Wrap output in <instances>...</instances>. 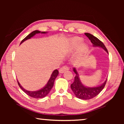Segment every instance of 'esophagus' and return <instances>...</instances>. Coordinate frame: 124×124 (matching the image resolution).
<instances>
[{
  "instance_id": "1",
  "label": "esophagus",
  "mask_w": 124,
  "mask_h": 124,
  "mask_svg": "<svg viewBox=\"0 0 124 124\" xmlns=\"http://www.w3.org/2000/svg\"><path fill=\"white\" fill-rule=\"evenodd\" d=\"M69 70V68L67 66H63L62 68H61L59 70V73H63L66 72L67 70Z\"/></svg>"
}]
</instances>
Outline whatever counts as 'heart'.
<instances>
[{"mask_svg": "<svg viewBox=\"0 0 124 124\" xmlns=\"http://www.w3.org/2000/svg\"><path fill=\"white\" fill-rule=\"evenodd\" d=\"M83 39L80 37H75L73 38L70 42L69 50L73 51L79 47L80 53L84 54L89 49V46L86 44L82 43Z\"/></svg>", "mask_w": 124, "mask_h": 124, "instance_id": "b5f03b06", "label": "heart"}]
</instances>
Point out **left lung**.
I'll use <instances>...</instances> for the list:
<instances>
[{"mask_svg": "<svg viewBox=\"0 0 124 124\" xmlns=\"http://www.w3.org/2000/svg\"><path fill=\"white\" fill-rule=\"evenodd\" d=\"M85 34L91 40L93 47H99L102 48L106 51L107 53L108 54V50L106 49L104 44L101 41H100L97 38L88 33H85ZM73 70L76 75L74 78V82L70 85V87L73 93L77 98L84 100L91 99L97 96L103 89L106 84L107 78L101 85L94 87H88L87 86H85L81 83L76 68L74 67L73 68Z\"/></svg>", "mask_w": 124, "mask_h": 124, "instance_id": "left-lung-1", "label": "left lung"}]
</instances>
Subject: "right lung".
<instances>
[{"label":"right lung","mask_w":124,"mask_h":124,"mask_svg":"<svg viewBox=\"0 0 124 124\" xmlns=\"http://www.w3.org/2000/svg\"><path fill=\"white\" fill-rule=\"evenodd\" d=\"M46 33L47 32H40V31H38V30L33 31V32H32V33L27 35V36L24 39H23L21 44L23 43L24 41L27 40L31 39L32 37H34L35 34H39V33L45 34V33ZM58 75V71L57 70H54L53 71V72L52 73L51 77H50L49 80H48L47 84H46L45 86H44L41 89L37 90V91H28V90L24 89V88L21 85V84H20V83L18 82V80H17V83L20 87L27 94V95H28V96H30V97H32L33 98H41L45 97V96H46L48 94H49L50 91H51L52 87H53L54 80H55L56 77H57Z\"/></svg>","instance_id":"right-lung-1"}]
</instances>
